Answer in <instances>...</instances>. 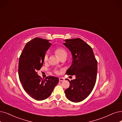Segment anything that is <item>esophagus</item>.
I'll return each mask as SVG.
<instances>
[{
    "label": "esophagus",
    "instance_id": "1",
    "mask_svg": "<svg viewBox=\"0 0 122 122\" xmlns=\"http://www.w3.org/2000/svg\"><path fill=\"white\" fill-rule=\"evenodd\" d=\"M65 80H64V78H62V77H60L59 78V81H64Z\"/></svg>",
    "mask_w": 122,
    "mask_h": 122
}]
</instances>
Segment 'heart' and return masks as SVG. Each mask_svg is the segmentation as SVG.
I'll return each instance as SVG.
<instances>
[{"label":"heart","instance_id":"obj_1","mask_svg":"<svg viewBox=\"0 0 122 122\" xmlns=\"http://www.w3.org/2000/svg\"><path fill=\"white\" fill-rule=\"evenodd\" d=\"M55 52L56 53V54L60 58L64 55H67V53L66 50L64 49V48H61V47H58L56 48L55 51ZM48 53H46L44 56V58H43V61H44L45 62H47L48 61ZM55 72L57 74H58V73H59L58 71H56Z\"/></svg>","mask_w":122,"mask_h":122}]
</instances>
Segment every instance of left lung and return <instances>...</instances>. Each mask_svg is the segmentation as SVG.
<instances>
[{
  "mask_svg": "<svg viewBox=\"0 0 122 122\" xmlns=\"http://www.w3.org/2000/svg\"><path fill=\"white\" fill-rule=\"evenodd\" d=\"M64 45L71 52V65L66 73L75 75L76 79L69 81L70 86L65 91L70 101L78 103L84 100L95 86L97 76V61L92 47L83 40L77 38L66 40Z\"/></svg>",
  "mask_w": 122,
  "mask_h": 122,
  "instance_id": "8db88e82",
  "label": "left lung"
}]
</instances>
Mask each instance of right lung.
<instances>
[{"label":"right lung","instance_id":"right-lung-1","mask_svg":"<svg viewBox=\"0 0 122 122\" xmlns=\"http://www.w3.org/2000/svg\"><path fill=\"white\" fill-rule=\"evenodd\" d=\"M49 41L33 38L25 45L19 59V80L25 91L37 101L47 99L59 81L57 77L53 76L42 79L37 73L42 66L46 51L51 46Z\"/></svg>","mask_w":122,"mask_h":122}]
</instances>
